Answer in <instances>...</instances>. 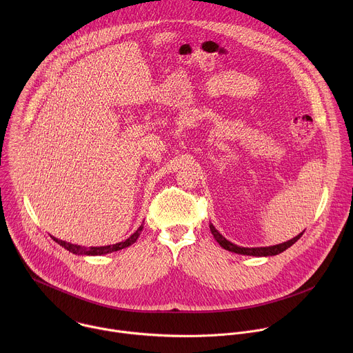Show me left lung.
Returning <instances> with one entry per match:
<instances>
[{
  "label": "left lung",
  "instance_id": "obj_1",
  "mask_svg": "<svg viewBox=\"0 0 353 353\" xmlns=\"http://www.w3.org/2000/svg\"><path fill=\"white\" fill-rule=\"evenodd\" d=\"M210 229H211V233L214 234L215 240L219 243L221 247H223L225 250L228 251H232V253H236V254H243V256H254V257H268V256H276L279 253H282V251H285L286 248H289L292 244H294L300 237L301 234L305 233V230L299 233L296 237L285 241V243H281V244H275V245H270V247H240L237 244H233L232 241L226 240L216 229L212 223H210Z\"/></svg>",
  "mask_w": 353,
  "mask_h": 353
}]
</instances>
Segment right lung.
<instances>
[{"instance_id": "add662e5", "label": "right lung", "mask_w": 353, "mask_h": 353, "mask_svg": "<svg viewBox=\"0 0 353 353\" xmlns=\"http://www.w3.org/2000/svg\"><path fill=\"white\" fill-rule=\"evenodd\" d=\"M143 229V225H141L127 240L116 243V244H110V245H102V247H82V245H77V244H71L63 240H59L56 237L54 241H57L60 245H63L64 248H67L68 251H71L72 254H78V256H102V254H109L113 253V251H119L121 248H125L128 245H131L132 243L137 241V239L141 234V230Z\"/></svg>"}]
</instances>
